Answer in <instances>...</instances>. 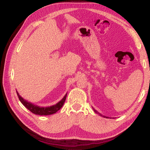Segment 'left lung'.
Wrapping results in <instances>:
<instances>
[{
  "instance_id": "obj_1",
  "label": "left lung",
  "mask_w": 150,
  "mask_h": 150,
  "mask_svg": "<svg viewBox=\"0 0 150 150\" xmlns=\"http://www.w3.org/2000/svg\"><path fill=\"white\" fill-rule=\"evenodd\" d=\"M93 110H94V111H95L96 113H97V114H99V115H100L101 116H103V117H104V118H109V117H107V116H103V115H101V114H100L99 112H97V111H96V110H95V109H94V108H93Z\"/></svg>"
}]
</instances>
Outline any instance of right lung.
Segmentation results:
<instances>
[{
	"mask_svg": "<svg viewBox=\"0 0 150 150\" xmlns=\"http://www.w3.org/2000/svg\"><path fill=\"white\" fill-rule=\"evenodd\" d=\"M16 93H17L18 96L20 101L22 103V105H23L25 107L28 109V110L30 112H32V113L35 114V115H41V116L50 115L57 112L59 110H60V108L63 106L67 95V93H66L62 99L60 101H59L57 103L55 104V105L50 106H46V107H42V106L35 105L34 104L28 102V100H25L24 98H22V96L19 95V93H18L17 91H16Z\"/></svg>",
	"mask_w": 150,
	"mask_h": 150,
	"instance_id": "obj_1",
	"label": "right lung"
}]
</instances>
